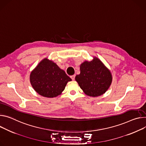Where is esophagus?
I'll list each match as a JSON object with an SVG mask.
<instances>
[{
	"mask_svg": "<svg viewBox=\"0 0 146 146\" xmlns=\"http://www.w3.org/2000/svg\"><path fill=\"white\" fill-rule=\"evenodd\" d=\"M70 78L72 79L73 80H74V78H75V75L74 74V75H72V76H70Z\"/></svg>",
	"mask_w": 146,
	"mask_h": 146,
	"instance_id": "esophagus-1",
	"label": "esophagus"
}]
</instances>
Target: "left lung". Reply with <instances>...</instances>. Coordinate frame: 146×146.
<instances>
[{
  "mask_svg": "<svg viewBox=\"0 0 146 146\" xmlns=\"http://www.w3.org/2000/svg\"><path fill=\"white\" fill-rule=\"evenodd\" d=\"M112 79L110 71L96 57L91 62H83L80 65V73L75 77L84 93L90 97H98L105 93Z\"/></svg>",
  "mask_w": 146,
  "mask_h": 146,
  "instance_id": "1",
  "label": "left lung"
}]
</instances>
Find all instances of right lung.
I'll return each instance as SVG.
<instances>
[{
    "instance_id": "1",
    "label": "right lung",
    "mask_w": 146,
    "mask_h": 146,
    "mask_svg": "<svg viewBox=\"0 0 146 146\" xmlns=\"http://www.w3.org/2000/svg\"><path fill=\"white\" fill-rule=\"evenodd\" d=\"M71 80L64 70L47 58L39 63L30 74V82L35 91L48 98L60 94L68 82Z\"/></svg>"
}]
</instances>
